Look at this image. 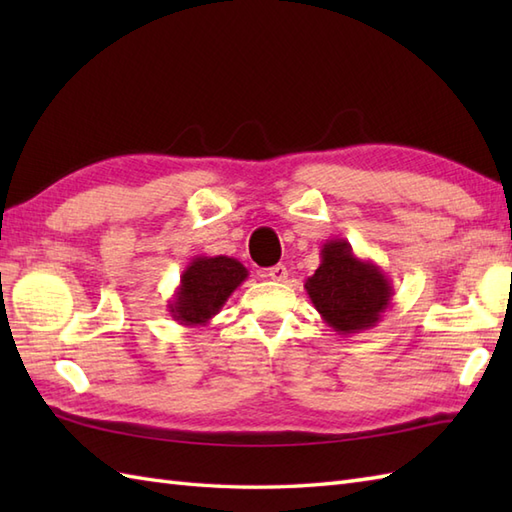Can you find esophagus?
Listing matches in <instances>:
<instances>
[{"instance_id": "34e87169", "label": "esophagus", "mask_w": 512, "mask_h": 512, "mask_svg": "<svg viewBox=\"0 0 512 512\" xmlns=\"http://www.w3.org/2000/svg\"><path fill=\"white\" fill-rule=\"evenodd\" d=\"M266 277L273 279V281H286L288 279V268L284 264H277V266L266 270Z\"/></svg>"}]
</instances>
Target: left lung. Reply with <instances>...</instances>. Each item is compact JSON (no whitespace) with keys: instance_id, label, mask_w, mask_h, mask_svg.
Returning <instances> with one entry per match:
<instances>
[{"instance_id":"8db88e82","label":"left lung","mask_w":512,"mask_h":512,"mask_svg":"<svg viewBox=\"0 0 512 512\" xmlns=\"http://www.w3.org/2000/svg\"><path fill=\"white\" fill-rule=\"evenodd\" d=\"M303 288L321 319L341 336L374 328L394 297L383 268L372 259L356 257L350 242L341 237L321 246V264Z\"/></svg>"}]
</instances>
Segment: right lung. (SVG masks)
<instances>
[{"mask_svg": "<svg viewBox=\"0 0 512 512\" xmlns=\"http://www.w3.org/2000/svg\"><path fill=\"white\" fill-rule=\"evenodd\" d=\"M248 279L235 257L195 255L180 275V286L169 301V314L184 328L209 325L228 297Z\"/></svg>", "mask_w": 512, "mask_h": 512, "instance_id": "add662e5", "label": "right lung"}]
</instances>
